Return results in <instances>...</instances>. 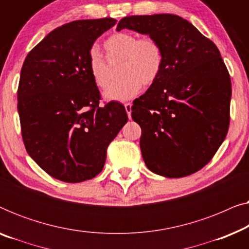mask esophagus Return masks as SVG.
<instances>
[{
	"label": "esophagus",
	"instance_id": "1",
	"mask_svg": "<svg viewBox=\"0 0 249 249\" xmlns=\"http://www.w3.org/2000/svg\"><path fill=\"white\" fill-rule=\"evenodd\" d=\"M124 108H125V112H127L129 119H130V114H131V104H130V103H125V104H124Z\"/></svg>",
	"mask_w": 249,
	"mask_h": 249
}]
</instances>
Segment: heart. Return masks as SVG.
Segmentation results:
<instances>
[{
    "label": "heart",
    "instance_id": "obj_1",
    "mask_svg": "<svg viewBox=\"0 0 249 249\" xmlns=\"http://www.w3.org/2000/svg\"><path fill=\"white\" fill-rule=\"evenodd\" d=\"M108 61L122 60V79L104 91L107 101H128L135 97L142 86L149 87L159 79L163 69V52L160 44L149 37L138 38L135 34L120 32L108 37L104 43ZM88 70L97 87L107 88L111 83L107 62L97 50L88 56Z\"/></svg>",
    "mask_w": 249,
    "mask_h": 249
}]
</instances>
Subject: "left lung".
<instances>
[{
    "instance_id": "obj_1",
    "label": "left lung",
    "mask_w": 249,
    "mask_h": 249,
    "mask_svg": "<svg viewBox=\"0 0 249 249\" xmlns=\"http://www.w3.org/2000/svg\"><path fill=\"white\" fill-rule=\"evenodd\" d=\"M124 28L155 39L164 59L159 79L131 107L145 164L166 178L195 173L229 128L231 81L219 50L179 16L125 17L117 30Z\"/></svg>"
}]
</instances>
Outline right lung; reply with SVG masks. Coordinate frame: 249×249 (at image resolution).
Listing matches in <instances>:
<instances>
[{
    "mask_svg": "<svg viewBox=\"0 0 249 249\" xmlns=\"http://www.w3.org/2000/svg\"><path fill=\"white\" fill-rule=\"evenodd\" d=\"M115 21L66 23L44 37L23 62L18 88L23 142L30 158L61 181L96 177L108 144L128 121L118 102L100 107V91L88 70L94 42Z\"/></svg>",
    "mask_w": 249,
    "mask_h": 249,
    "instance_id": "1",
    "label": "right lung"
}]
</instances>
